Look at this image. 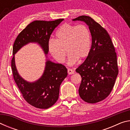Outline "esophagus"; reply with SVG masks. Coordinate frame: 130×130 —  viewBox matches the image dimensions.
<instances>
[{
  "instance_id": "34e87169",
  "label": "esophagus",
  "mask_w": 130,
  "mask_h": 130,
  "mask_svg": "<svg viewBox=\"0 0 130 130\" xmlns=\"http://www.w3.org/2000/svg\"><path fill=\"white\" fill-rule=\"evenodd\" d=\"M68 73L69 74H72L74 73V71L72 69H69V68H68Z\"/></svg>"
}]
</instances>
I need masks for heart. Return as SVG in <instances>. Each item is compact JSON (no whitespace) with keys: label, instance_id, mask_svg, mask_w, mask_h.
<instances>
[{"label":"heart","instance_id":"1","mask_svg":"<svg viewBox=\"0 0 130 130\" xmlns=\"http://www.w3.org/2000/svg\"><path fill=\"white\" fill-rule=\"evenodd\" d=\"M56 40H50L49 50L57 62H65L69 54L68 64L71 66L87 58L91 47V34L86 25L65 23L57 30Z\"/></svg>","mask_w":130,"mask_h":130}]
</instances>
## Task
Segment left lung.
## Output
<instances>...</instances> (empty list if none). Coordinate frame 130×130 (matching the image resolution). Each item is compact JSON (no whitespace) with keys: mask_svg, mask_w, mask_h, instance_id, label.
<instances>
[{"mask_svg":"<svg viewBox=\"0 0 130 130\" xmlns=\"http://www.w3.org/2000/svg\"><path fill=\"white\" fill-rule=\"evenodd\" d=\"M89 26L92 45L88 56L76 71L82 78L79 95L85 102L96 103L108 96L112 90L119 70L114 46L106 30L86 15L73 19Z\"/></svg>","mask_w":130,"mask_h":130,"instance_id":"8db88e82","label":"left lung"}]
</instances>
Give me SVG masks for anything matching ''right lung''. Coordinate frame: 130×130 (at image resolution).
Segmentation results:
<instances>
[{"mask_svg":"<svg viewBox=\"0 0 130 130\" xmlns=\"http://www.w3.org/2000/svg\"><path fill=\"white\" fill-rule=\"evenodd\" d=\"M63 21V19H59L53 21L32 22L19 34L13 45L11 68L14 81L25 100L37 108H49L56 103L61 84L68 75L67 68L61 63L47 60L41 77L35 82L30 83L19 74L15 66L14 55L22 47L30 42L38 43L47 54L50 36Z\"/></svg>","mask_w":130,"mask_h":130,"instance_id":"right-lung-1","label":"right lung"}]
</instances>
